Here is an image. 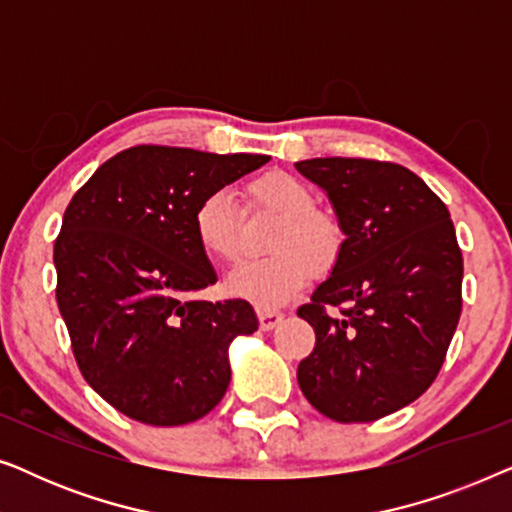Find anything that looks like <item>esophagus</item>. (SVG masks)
<instances>
[{"instance_id": "1", "label": "esophagus", "mask_w": 512, "mask_h": 512, "mask_svg": "<svg viewBox=\"0 0 512 512\" xmlns=\"http://www.w3.org/2000/svg\"><path fill=\"white\" fill-rule=\"evenodd\" d=\"M282 319H284V314L277 310H263V307L258 310V321H261L263 331H272V328L279 326V321Z\"/></svg>"}]
</instances>
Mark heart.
<instances>
[{"label": "heart", "instance_id": "heart-1", "mask_svg": "<svg viewBox=\"0 0 512 512\" xmlns=\"http://www.w3.org/2000/svg\"><path fill=\"white\" fill-rule=\"evenodd\" d=\"M247 195L251 205L282 216L270 242L275 254L237 265L226 277V291L272 310L305 289L310 268L317 272L333 268L342 249V230L331 214L314 207V191L293 174H261L249 181ZM193 235L209 258L235 261L237 205L228 188H214L195 205Z\"/></svg>", "mask_w": 512, "mask_h": 512}]
</instances>
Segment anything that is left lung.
I'll use <instances>...</instances> for the list:
<instances>
[{
	"instance_id": "8db88e82",
	"label": "left lung",
	"mask_w": 512,
	"mask_h": 512,
	"mask_svg": "<svg viewBox=\"0 0 512 512\" xmlns=\"http://www.w3.org/2000/svg\"><path fill=\"white\" fill-rule=\"evenodd\" d=\"M296 170L328 195L345 235L331 277L298 307L317 333L298 384L335 422H375L431 387L457 331L464 261L450 212L396 163L312 158ZM326 306L343 310L331 318Z\"/></svg>"
}]
</instances>
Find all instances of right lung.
<instances>
[{
    "label": "right lung",
    "mask_w": 512,
    "mask_h": 512,
    "mask_svg": "<svg viewBox=\"0 0 512 512\" xmlns=\"http://www.w3.org/2000/svg\"><path fill=\"white\" fill-rule=\"evenodd\" d=\"M270 156L132 146L65 209L53 249L58 307L86 382L118 412L181 426L216 408L228 349L258 328L247 300H195L216 272L193 235L195 205Z\"/></svg>",
    "instance_id": "1"
}]
</instances>
